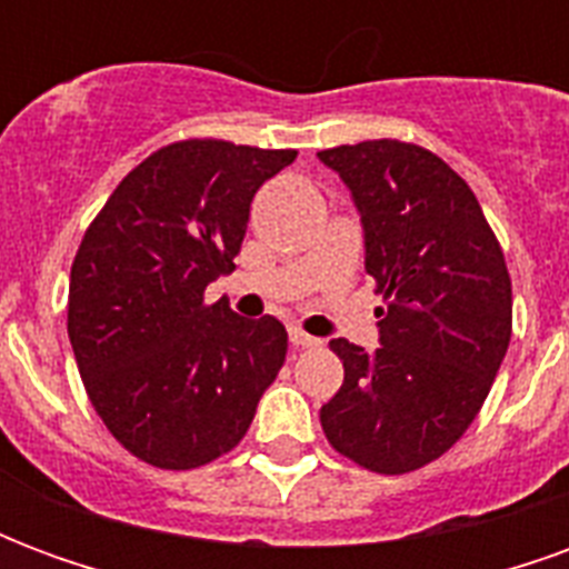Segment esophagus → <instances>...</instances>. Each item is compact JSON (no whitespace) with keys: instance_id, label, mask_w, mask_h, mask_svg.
Returning a JSON list of instances; mask_svg holds the SVG:
<instances>
[{"instance_id":"esophagus-1","label":"esophagus","mask_w":569,"mask_h":569,"mask_svg":"<svg viewBox=\"0 0 569 569\" xmlns=\"http://www.w3.org/2000/svg\"><path fill=\"white\" fill-rule=\"evenodd\" d=\"M289 341L296 347H320L322 341L320 338H313V335H308L305 329H298V326H289Z\"/></svg>"}]
</instances>
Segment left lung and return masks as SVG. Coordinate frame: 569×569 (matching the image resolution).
<instances>
[{
    "label": "left lung",
    "instance_id": "obj_1",
    "mask_svg": "<svg viewBox=\"0 0 569 569\" xmlns=\"http://www.w3.org/2000/svg\"><path fill=\"white\" fill-rule=\"evenodd\" d=\"M353 198L378 350L329 341L341 390L320 408L335 451L381 476L427 466L488 399L512 338V280L472 188L432 151L369 140L317 151Z\"/></svg>",
    "mask_w": 569,
    "mask_h": 569
}]
</instances>
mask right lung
Returning a JSON list of instances; mask_svg holds the SVG:
<instances>
[{"instance_id":"right-lung-1","label":"right lung","mask_w":569,"mask_h":569,"mask_svg":"<svg viewBox=\"0 0 569 569\" xmlns=\"http://www.w3.org/2000/svg\"><path fill=\"white\" fill-rule=\"evenodd\" d=\"M292 149L186 140L130 170L81 240L69 341L97 415L133 457L194 469L247 436L286 359L277 317L203 289L234 268L249 203Z\"/></svg>"}]
</instances>
